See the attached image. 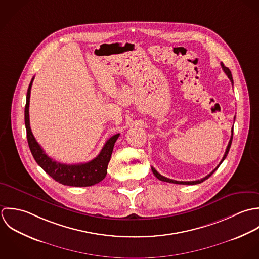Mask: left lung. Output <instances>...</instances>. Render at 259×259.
I'll return each instance as SVG.
<instances>
[{
	"mask_svg": "<svg viewBox=\"0 0 259 259\" xmlns=\"http://www.w3.org/2000/svg\"><path fill=\"white\" fill-rule=\"evenodd\" d=\"M221 67H222V69H223V71H224V73L227 75V77L229 78V80H230V82H231V84L233 85V78H232V74H231V72H230V70L227 68V67H225L224 66V64L223 63H221ZM234 119H235V117H234ZM232 138H233V127H232V129H231V137H230V140H229V142H228V145H227V148H226V151H225V153H224V156H223V158H222V160L220 161V163L217 165V167L212 171V172H210L207 176H205L204 178H202V179H200V180H195V181H176V180H173V179H169V178H167V177H164V176H162L160 173H158L157 172V170H155V168H153V167H151V169H152V172H153V174L155 175L156 177L159 179V180H161V181H164V182H169V183H175V184H184V185H194V184H199V183H201V182H203L204 180H206L208 179L217 169H218V167L220 166V164L224 161V159L226 158V156L228 154V152H229V149H230V146H231V143H232Z\"/></svg>",
	"mask_w": 259,
	"mask_h": 259,
	"instance_id": "left-lung-1",
	"label": "left lung"
}]
</instances>
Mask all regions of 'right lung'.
I'll return each instance as SVG.
<instances>
[{"instance_id":"1","label":"right lung","mask_w":259,"mask_h":259,"mask_svg":"<svg viewBox=\"0 0 259 259\" xmlns=\"http://www.w3.org/2000/svg\"><path fill=\"white\" fill-rule=\"evenodd\" d=\"M33 81L34 77L29 85L27 92V100L25 106V125L27 130L28 144L36 162L54 180L63 185L73 187H86L95 185L102 181L107 174V167L113 152L114 144L120 134H115L109 138L106 141L99 155L89 162L80 164H63L53 160L52 158L45 153V151L36 141L30 127L29 105Z\"/></svg>"}]
</instances>
